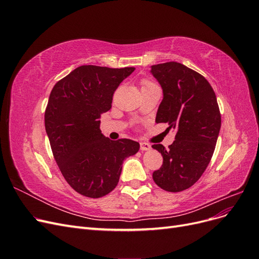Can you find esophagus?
Masks as SVG:
<instances>
[{
  "label": "esophagus",
  "mask_w": 259,
  "mask_h": 259,
  "mask_svg": "<svg viewBox=\"0 0 259 259\" xmlns=\"http://www.w3.org/2000/svg\"><path fill=\"white\" fill-rule=\"evenodd\" d=\"M151 146L149 144H146V143H140V150L142 151H147V150H150Z\"/></svg>",
  "instance_id": "esophagus-1"
}]
</instances>
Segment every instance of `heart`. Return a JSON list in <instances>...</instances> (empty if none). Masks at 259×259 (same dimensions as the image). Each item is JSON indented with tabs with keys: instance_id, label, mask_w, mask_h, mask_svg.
<instances>
[{
	"instance_id": "obj_1",
	"label": "heart",
	"mask_w": 259,
	"mask_h": 259,
	"mask_svg": "<svg viewBox=\"0 0 259 259\" xmlns=\"http://www.w3.org/2000/svg\"><path fill=\"white\" fill-rule=\"evenodd\" d=\"M152 85H154L153 82L149 81V80H144V81L142 82V89H144V88H149V86H152Z\"/></svg>"
}]
</instances>
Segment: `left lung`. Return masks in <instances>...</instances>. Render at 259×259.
Here are the masks:
<instances>
[{"label":"left lung","instance_id":"left-lung-1","mask_svg":"<svg viewBox=\"0 0 259 259\" xmlns=\"http://www.w3.org/2000/svg\"><path fill=\"white\" fill-rule=\"evenodd\" d=\"M151 73L163 90L155 122L176 131L168 149L152 146L163 156L152 177L163 190L184 191L198 182L213 156L222 125L216 95L204 76L179 62L151 66Z\"/></svg>","mask_w":259,"mask_h":259}]
</instances>
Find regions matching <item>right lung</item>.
Returning <instances> with one entry per match:
<instances>
[{"label": "right lung", "mask_w": 259, "mask_h": 259, "mask_svg": "<svg viewBox=\"0 0 259 259\" xmlns=\"http://www.w3.org/2000/svg\"><path fill=\"white\" fill-rule=\"evenodd\" d=\"M135 70L81 66L53 88L45 130L67 183L84 197L101 198L119 183L123 161L139 150L131 139L101 134L100 114L110 110L117 86Z\"/></svg>", "instance_id": "obj_1"}]
</instances>
